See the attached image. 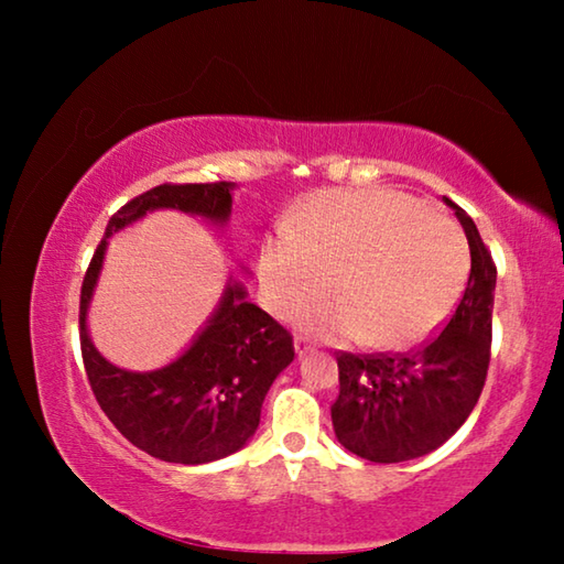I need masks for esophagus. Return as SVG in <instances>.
<instances>
[{
	"instance_id": "esophagus-1",
	"label": "esophagus",
	"mask_w": 564,
	"mask_h": 564,
	"mask_svg": "<svg viewBox=\"0 0 564 564\" xmlns=\"http://www.w3.org/2000/svg\"><path fill=\"white\" fill-rule=\"evenodd\" d=\"M293 348H295V356H299V358H303V356H305V352H311V350H313V343H311L308 338H303V336H299V338H295V340H293Z\"/></svg>"
}]
</instances>
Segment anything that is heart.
Returning a JSON list of instances; mask_svg holds the SVG:
<instances>
[{"mask_svg":"<svg viewBox=\"0 0 564 564\" xmlns=\"http://www.w3.org/2000/svg\"><path fill=\"white\" fill-rule=\"evenodd\" d=\"M467 243L445 218L395 191H328L261 246V291L275 316L313 305L301 326L328 340L403 348L423 340L465 289Z\"/></svg>","mask_w":564,"mask_h":564,"instance_id":"obj_1","label":"heart"}]
</instances>
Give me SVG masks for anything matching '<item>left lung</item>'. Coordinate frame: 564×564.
<instances>
[{"label": "left lung", "instance_id": "8db88e82", "mask_svg": "<svg viewBox=\"0 0 564 564\" xmlns=\"http://www.w3.org/2000/svg\"><path fill=\"white\" fill-rule=\"evenodd\" d=\"M470 243V279L441 336L400 356H338L330 408L338 443L370 463H405L441 447L473 413L490 362L495 271L477 226L445 198Z\"/></svg>", "mask_w": 564, "mask_h": 564}]
</instances>
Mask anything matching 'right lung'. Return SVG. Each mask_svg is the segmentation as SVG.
Segmentation results:
<instances>
[{
    "mask_svg": "<svg viewBox=\"0 0 564 564\" xmlns=\"http://www.w3.org/2000/svg\"><path fill=\"white\" fill-rule=\"evenodd\" d=\"M231 181L164 184L111 216L82 285L79 328L89 386L117 431L139 451L166 463L221 460L251 441L263 398L293 360V338L269 313L248 301L241 281L228 279L218 305L191 346L156 370L109 362L89 336V305L104 269L109 238L147 214L174 208L224 228L234 206Z\"/></svg>",
    "mask_w": 564,
    "mask_h": 564,
    "instance_id": "right-lung-1",
    "label": "right lung"
}]
</instances>
